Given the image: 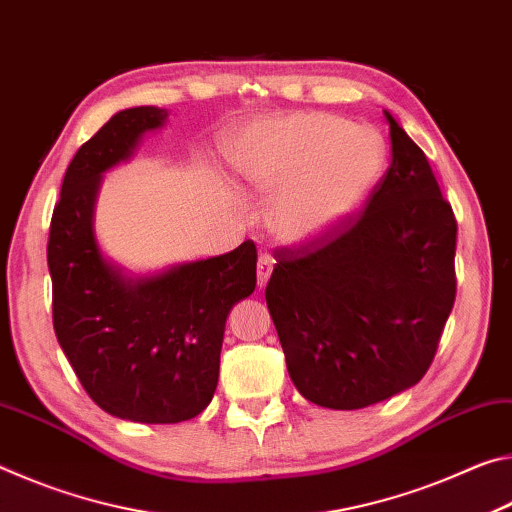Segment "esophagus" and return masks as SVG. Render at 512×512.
<instances>
[{"label":"esophagus","mask_w":512,"mask_h":512,"mask_svg":"<svg viewBox=\"0 0 512 512\" xmlns=\"http://www.w3.org/2000/svg\"><path fill=\"white\" fill-rule=\"evenodd\" d=\"M273 264L275 262L268 255H259V262H257V284H259V289L266 287V282L271 280Z\"/></svg>","instance_id":"1"}]
</instances>
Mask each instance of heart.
I'll return each mask as SVG.
<instances>
[{
  "instance_id": "b5f03b06",
  "label": "heart",
  "mask_w": 512,
  "mask_h": 512,
  "mask_svg": "<svg viewBox=\"0 0 512 512\" xmlns=\"http://www.w3.org/2000/svg\"><path fill=\"white\" fill-rule=\"evenodd\" d=\"M237 176L275 196L271 228L287 244H309L357 214L384 176L388 146L372 126L323 112L259 121L230 153Z\"/></svg>"
}]
</instances>
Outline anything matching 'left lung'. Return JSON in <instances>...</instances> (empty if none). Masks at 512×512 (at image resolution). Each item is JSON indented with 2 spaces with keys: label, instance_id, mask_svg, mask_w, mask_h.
<instances>
[{
  "label": "left lung",
  "instance_id": "obj_1",
  "mask_svg": "<svg viewBox=\"0 0 512 512\" xmlns=\"http://www.w3.org/2000/svg\"><path fill=\"white\" fill-rule=\"evenodd\" d=\"M393 162L354 219L280 250L266 305L305 400L363 409L418 384L456 298V219L391 112Z\"/></svg>",
  "mask_w": 512,
  "mask_h": 512
}]
</instances>
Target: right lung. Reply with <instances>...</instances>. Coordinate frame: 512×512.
Returning a JSON list of instances; mask_svg holds the SVG:
<instances>
[{"instance_id": "right-lung-1", "label": "right lung", "mask_w": 512, "mask_h": 512, "mask_svg": "<svg viewBox=\"0 0 512 512\" xmlns=\"http://www.w3.org/2000/svg\"><path fill=\"white\" fill-rule=\"evenodd\" d=\"M169 112L119 110L65 171L47 264L54 329L69 366L103 411L121 420L173 424L212 402L225 320L255 291L253 241L219 257L133 273L103 253L97 201L103 176L128 162Z\"/></svg>"}]
</instances>
